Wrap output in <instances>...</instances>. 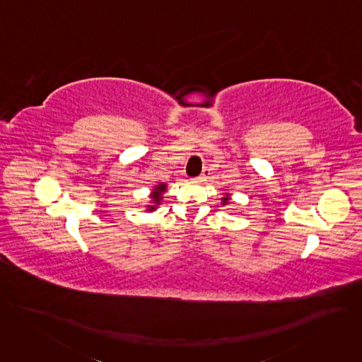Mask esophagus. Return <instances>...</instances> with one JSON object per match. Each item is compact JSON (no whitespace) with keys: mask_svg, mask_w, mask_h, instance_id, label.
Returning <instances> with one entry per match:
<instances>
[{"mask_svg":"<svg viewBox=\"0 0 362 362\" xmlns=\"http://www.w3.org/2000/svg\"><path fill=\"white\" fill-rule=\"evenodd\" d=\"M209 175H211V169L209 168H204L203 172L197 176V182H206V180H208Z\"/></svg>","mask_w":362,"mask_h":362,"instance_id":"esophagus-1","label":"esophagus"}]
</instances>
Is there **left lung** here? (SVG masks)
<instances>
[{
  "mask_svg": "<svg viewBox=\"0 0 362 362\" xmlns=\"http://www.w3.org/2000/svg\"><path fill=\"white\" fill-rule=\"evenodd\" d=\"M223 202H228V197H223ZM225 204V203H223Z\"/></svg>",
  "mask_w": 362,
  "mask_h": 362,
  "instance_id": "left-lung-1",
  "label": "left lung"
}]
</instances>
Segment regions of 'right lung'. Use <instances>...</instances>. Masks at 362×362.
Masks as SVG:
<instances>
[{"label":"right lung","mask_w":362,"mask_h":362,"mask_svg":"<svg viewBox=\"0 0 362 362\" xmlns=\"http://www.w3.org/2000/svg\"><path fill=\"white\" fill-rule=\"evenodd\" d=\"M166 190V186L165 185H159L156 189H154V192H153V194H151V199H153V203H156V204H159L160 203V200H162V193ZM150 208V211H154L156 209V206H148Z\"/></svg>","instance_id":"obj_1"}]
</instances>
